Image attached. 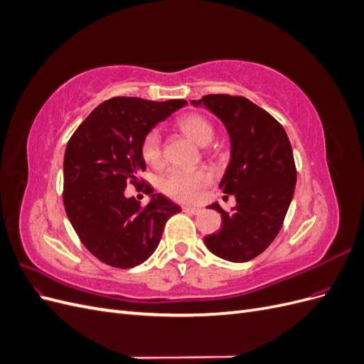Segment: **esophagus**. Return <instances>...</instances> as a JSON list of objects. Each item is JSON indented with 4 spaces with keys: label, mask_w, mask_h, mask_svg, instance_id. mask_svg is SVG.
Listing matches in <instances>:
<instances>
[{
    "label": "esophagus",
    "mask_w": 364,
    "mask_h": 364,
    "mask_svg": "<svg viewBox=\"0 0 364 364\" xmlns=\"http://www.w3.org/2000/svg\"><path fill=\"white\" fill-rule=\"evenodd\" d=\"M183 213H188V214H200L202 209L200 208H196V206H183Z\"/></svg>",
    "instance_id": "34e87169"
}]
</instances>
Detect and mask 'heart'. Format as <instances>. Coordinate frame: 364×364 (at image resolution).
Segmentation results:
<instances>
[{
	"label": "heart",
	"mask_w": 364,
	"mask_h": 364,
	"mask_svg": "<svg viewBox=\"0 0 364 364\" xmlns=\"http://www.w3.org/2000/svg\"><path fill=\"white\" fill-rule=\"evenodd\" d=\"M179 127L185 135H188L199 146H206L214 138V127L209 121L200 115H188L179 121ZM141 153L144 161L158 167L162 162V147H161V135L158 130H150L142 141ZM211 176L206 170H194L186 171L173 168L161 179V190L170 196L171 199L179 202H191L194 200L199 190L205 186Z\"/></svg>",
	"instance_id": "1"
}]
</instances>
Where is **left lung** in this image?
I'll return each mask as SVG.
<instances>
[{
  "label": "left lung",
  "instance_id": "obj_1",
  "mask_svg": "<svg viewBox=\"0 0 364 364\" xmlns=\"http://www.w3.org/2000/svg\"><path fill=\"white\" fill-rule=\"evenodd\" d=\"M191 105L205 106L228 130L230 159L218 186L237 200L232 213L217 202L208 206L222 215V228L205 237V245L226 261H250L277 238L293 199L296 165L289 136L245 97L209 94Z\"/></svg>",
  "mask_w": 364,
  "mask_h": 364
}]
</instances>
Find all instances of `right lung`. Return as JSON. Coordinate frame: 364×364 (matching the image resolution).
I'll return each instance as SVG.
<instances>
[{"instance_id":"1","label":"right lung","mask_w":364,"mask_h":364,"mask_svg":"<svg viewBox=\"0 0 364 364\" xmlns=\"http://www.w3.org/2000/svg\"><path fill=\"white\" fill-rule=\"evenodd\" d=\"M185 100L150 102L114 97L87 115L70 138L63 158V205L83 246L107 266L132 269L156 250L167 220L181 206L151 194L141 206L126 197L127 183L138 186L146 170L141 147L161 121Z\"/></svg>"}]
</instances>
